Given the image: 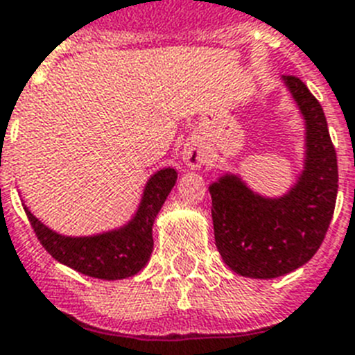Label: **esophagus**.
<instances>
[{
    "label": "esophagus",
    "instance_id": "1",
    "mask_svg": "<svg viewBox=\"0 0 355 355\" xmlns=\"http://www.w3.org/2000/svg\"><path fill=\"white\" fill-rule=\"evenodd\" d=\"M205 153H203L202 148H198L196 144H189V146L184 148V160L189 168H202L205 164Z\"/></svg>",
    "mask_w": 355,
    "mask_h": 355
}]
</instances>
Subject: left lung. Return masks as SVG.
I'll use <instances>...</instances> for the list:
<instances>
[{"mask_svg":"<svg viewBox=\"0 0 355 355\" xmlns=\"http://www.w3.org/2000/svg\"><path fill=\"white\" fill-rule=\"evenodd\" d=\"M306 119V162L297 184L266 198L237 175L209 186L212 225L225 264L250 279L291 273L318 252L334 214L338 159L322 105L297 76H282Z\"/></svg>","mask_w":355,"mask_h":355,"instance_id":"8db88e82","label":"left lung"}]
</instances>
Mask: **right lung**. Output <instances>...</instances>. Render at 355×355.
<instances>
[{
    "mask_svg": "<svg viewBox=\"0 0 355 355\" xmlns=\"http://www.w3.org/2000/svg\"><path fill=\"white\" fill-rule=\"evenodd\" d=\"M177 182V171L164 168L146 182L139 209L125 227L87 237L53 232L24 207L37 239L58 263L103 280H118L139 273L153 250L152 227Z\"/></svg>",
    "mask_w": 355,
    "mask_h": 355,
    "instance_id": "obj_1",
    "label": "right lung"
}]
</instances>
